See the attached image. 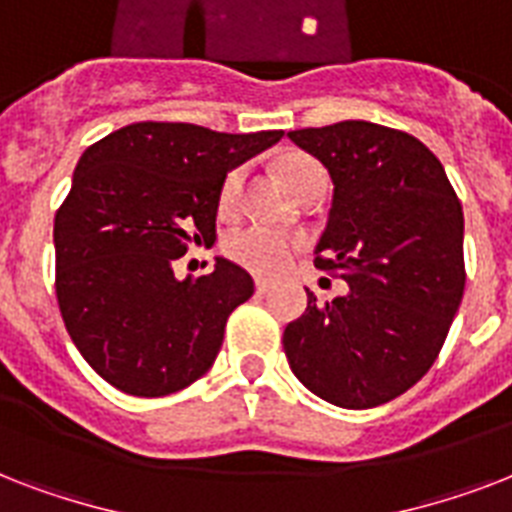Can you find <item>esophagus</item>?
Masks as SVG:
<instances>
[{"instance_id":"1","label":"esophagus","mask_w":512,"mask_h":512,"mask_svg":"<svg viewBox=\"0 0 512 512\" xmlns=\"http://www.w3.org/2000/svg\"><path fill=\"white\" fill-rule=\"evenodd\" d=\"M255 289H257V295H268V292L273 289V281L271 279H257Z\"/></svg>"}]
</instances>
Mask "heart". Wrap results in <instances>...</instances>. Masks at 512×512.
Listing matches in <instances>:
<instances>
[{
	"label": "heart",
	"instance_id": "1",
	"mask_svg": "<svg viewBox=\"0 0 512 512\" xmlns=\"http://www.w3.org/2000/svg\"><path fill=\"white\" fill-rule=\"evenodd\" d=\"M281 172H284V180H287L289 188L297 196H300L305 185L311 183L313 177L327 175L316 159L300 154L287 156L281 162ZM241 183H244V170L233 167L225 175L223 185H220V209L223 212H233L236 209ZM223 249L225 255L231 257L233 263H239L241 268H247L252 273H263V276H273V273L284 271L292 263V257L303 249V241L289 236V233L265 228V225H247V228H236L233 233H228L223 241Z\"/></svg>",
	"mask_w": 512,
	"mask_h": 512
}]
</instances>
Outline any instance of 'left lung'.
<instances>
[{
	"instance_id": "obj_1",
	"label": "left lung",
	"mask_w": 512,
	"mask_h": 512,
	"mask_svg": "<svg viewBox=\"0 0 512 512\" xmlns=\"http://www.w3.org/2000/svg\"><path fill=\"white\" fill-rule=\"evenodd\" d=\"M335 180L313 263L350 295L308 308L284 329L305 388L342 409L406 393L438 358L465 292L462 204L444 167L409 132L337 122L289 132Z\"/></svg>"
}]
</instances>
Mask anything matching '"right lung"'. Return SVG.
<instances>
[{
    "label": "right lung",
    "instance_id": "1",
    "mask_svg": "<svg viewBox=\"0 0 512 512\" xmlns=\"http://www.w3.org/2000/svg\"><path fill=\"white\" fill-rule=\"evenodd\" d=\"M281 135L138 122L82 154L55 212V295L84 361L116 390L170 396L215 364L225 321L255 281L223 257L185 281L172 263L188 244L215 241L228 170Z\"/></svg>",
    "mask_w": 512,
    "mask_h": 512
}]
</instances>
